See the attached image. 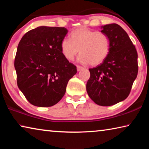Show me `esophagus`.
<instances>
[{
	"label": "esophagus",
	"instance_id": "esophagus-1",
	"mask_svg": "<svg viewBox=\"0 0 149 149\" xmlns=\"http://www.w3.org/2000/svg\"><path fill=\"white\" fill-rule=\"evenodd\" d=\"M83 69H84V68H83V67L80 66V65H77V72H80L81 70H82Z\"/></svg>",
	"mask_w": 149,
	"mask_h": 149
}]
</instances>
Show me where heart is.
<instances>
[{
    "mask_svg": "<svg viewBox=\"0 0 149 149\" xmlns=\"http://www.w3.org/2000/svg\"><path fill=\"white\" fill-rule=\"evenodd\" d=\"M110 49V40L107 35L85 27L73 31L70 35V39H63L60 43V50L67 60L72 61L79 51L81 54L77 61L82 64L92 65L104 62Z\"/></svg>",
    "mask_w": 149,
    "mask_h": 149,
    "instance_id": "obj_1",
    "label": "heart"
}]
</instances>
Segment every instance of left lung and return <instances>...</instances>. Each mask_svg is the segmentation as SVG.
<instances>
[{
	"mask_svg": "<svg viewBox=\"0 0 149 149\" xmlns=\"http://www.w3.org/2000/svg\"><path fill=\"white\" fill-rule=\"evenodd\" d=\"M110 40V52L101 64L89 69L87 94L96 104L112 106L129 95L138 72L137 52L127 33L116 24L102 26Z\"/></svg>",
	"mask_w": 149,
	"mask_h": 149,
	"instance_id": "1",
	"label": "left lung"
}]
</instances>
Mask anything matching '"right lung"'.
Masks as SVG:
<instances>
[{"instance_id":"obj_1","label":"right lung","mask_w":149,"mask_h":149,"mask_svg":"<svg viewBox=\"0 0 149 149\" xmlns=\"http://www.w3.org/2000/svg\"><path fill=\"white\" fill-rule=\"evenodd\" d=\"M65 27L39 26L20 40L14 60L17 84L31 104L49 107L62 99L76 66L63 56L60 43Z\"/></svg>"}]
</instances>
